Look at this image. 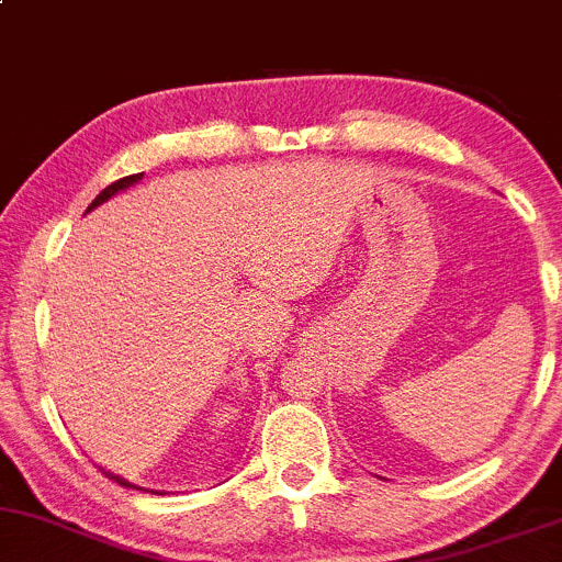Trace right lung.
Wrapping results in <instances>:
<instances>
[{"instance_id":"right-lung-1","label":"right lung","mask_w":562,"mask_h":562,"mask_svg":"<svg viewBox=\"0 0 562 562\" xmlns=\"http://www.w3.org/2000/svg\"><path fill=\"white\" fill-rule=\"evenodd\" d=\"M142 177H144V173H131V177H123V179H117V182L110 184V187H106V190H101L99 195H95V201L90 203L88 211H93L95 206H101V203H106V201H110L112 195H117V192H123V190H128V187H134V184H136L138 179H142ZM101 472H104V469H101ZM104 474L110 476V480L117 482V485H123V487H134V491H142V487L134 485V482L123 480V476H120V474H112V472H104ZM149 493H153V491H149Z\"/></svg>"}]
</instances>
